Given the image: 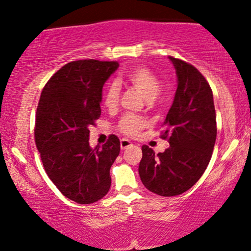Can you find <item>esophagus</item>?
Segmentation results:
<instances>
[{
	"label": "esophagus",
	"mask_w": 251,
	"mask_h": 251,
	"mask_svg": "<svg viewBox=\"0 0 251 251\" xmlns=\"http://www.w3.org/2000/svg\"><path fill=\"white\" fill-rule=\"evenodd\" d=\"M120 146H121V150H126L132 146V143L128 139H121V142H120Z\"/></svg>",
	"instance_id": "obj_1"
}]
</instances>
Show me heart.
Wrapping results in <instances>:
<instances>
[{
    "mask_svg": "<svg viewBox=\"0 0 251 251\" xmlns=\"http://www.w3.org/2000/svg\"><path fill=\"white\" fill-rule=\"evenodd\" d=\"M125 81L128 84L138 89L149 100L156 98V96L160 94L161 85L159 78L145 67H133L131 70H129L125 74ZM120 83H121V81H118L116 83L113 82V83L108 85L105 91L104 105L109 109L114 108L119 102ZM145 125L146 122L142 118H139V116L133 114H126L120 120L119 129L126 136L133 137L138 135Z\"/></svg>",
    "mask_w": 251,
    "mask_h": 251,
    "instance_id": "obj_1",
    "label": "heart"
}]
</instances>
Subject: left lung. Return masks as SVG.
<instances>
[{
  "label": "left lung",
  "mask_w": 251,
  "mask_h": 251,
  "mask_svg": "<svg viewBox=\"0 0 251 251\" xmlns=\"http://www.w3.org/2000/svg\"><path fill=\"white\" fill-rule=\"evenodd\" d=\"M177 75L174 102L163 122L169 149L155 154L142 147L139 176L147 190L161 197L179 195L200 179L210 162L217 126L214 97L203 75L191 64L169 57Z\"/></svg>",
  "instance_id": "8db88e82"
}]
</instances>
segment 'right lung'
Returning a JSON list of instances; mask_svg holds the SVG:
<instances>
[{"label":"right lung","mask_w":251,"mask_h":251,"mask_svg":"<svg viewBox=\"0 0 251 251\" xmlns=\"http://www.w3.org/2000/svg\"><path fill=\"white\" fill-rule=\"evenodd\" d=\"M118 67L116 61H71L51 76L41 94L36 147L48 176L76 203L97 202L111 187L109 169L120 153V140L111 135L101 147L91 149L89 128L100 118L102 87Z\"/></svg>","instance_id":"add662e5"}]
</instances>
